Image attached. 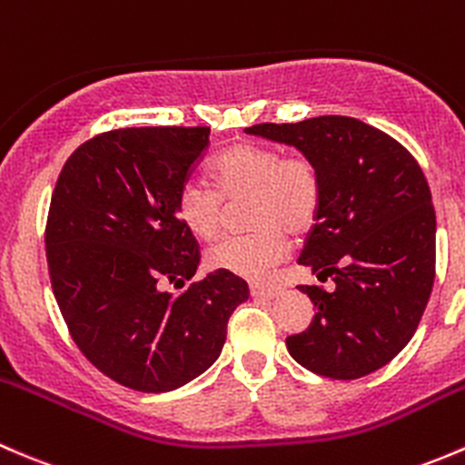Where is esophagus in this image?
<instances>
[{
    "label": "esophagus",
    "mask_w": 465,
    "mask_h": 465,
    "mask_svg": "<svg viewBox=\"0 0 465 465\" xmlns=\"http://www.w3.org/2000/svg\"><path fill=\"white\" fill-rule=\"evenodd\" d=\"M251 293H252V298H257V300H275L277 295L282 293V289L280 286H272V284H251Z\"/></svg>",
    "instance_id": "1"
}]
</instances>
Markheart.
Here are the masks:
<instances>
[{
	"mask_svg": "<svg viewBox=\"0 0 465 465\" xmlns=\"http://www.w3.org/2000/svg\"><path fill=\"white\" fill-rule=\"evenodd\" d=\"M208 188L185 185L176 213L185 231L199 242L219 234V199L248 197L246 223L255 231L222 239L210 248L208 264L217 271L260 280L286 255L284 231H309L322 201V181L315 163L302 154L242 143L222 152L205 170Z\"/></svg>",
	"mask_w": 465,
	"mask_h": 465,
	"instance_id": "obj_1",
	"label": "heart"
}]
</instances>
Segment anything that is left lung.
<instances>
[{"label":"left lung","mask_w":465,"mask_h":465,"mask_svg":"<svg viewBox=\"0 0 465 465\" xmlns=\"http://www.w3.org/2000/svg\"><path fill=\"white\" fill-rule=\"evenodd\" d=\"M246 134L295 147L322 181L298 264L333 289L298 286L315 315L286 349L338 381L381 370L414 336L432 293L437 217L423 170L399 141L358 118L262 123Z\"/></svg>","instance_id":"left-lung-1"}]
</instances>
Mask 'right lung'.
I'll return each mask as SVG.
<instances>
[{
  "label": "right lung",
  "instance_id": "obj_1",
  "mask_svg": "<svg viewBox=\"0 0 465 465\" xmlns=\"http://www.w3.org/2000/svg\"><path fill=\"white\" fill-rule=\"evenodd\" d=\"M208 145L210 127L114 129L57 176L45 239L57 306L91 365L129 390L161 394L203 374L251 295L228 271L161 291L199 268L176 201Z\"/></svg>",
  "mask_w": 465,
  "mask_h": 465
}]
</instances>
